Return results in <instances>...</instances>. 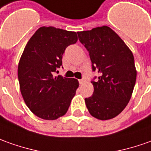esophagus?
I'll return each instance as SVG.
<instances>
[{
	"label": "esophagus",
	"mask_w": 151,
	"mask_h": 151,
	"mask_svg": "<svg viewBox=\"0 0 151 151\" xmlns=\"http://www.w3.org/2000/svg\"><path fill=\"white\" fill-rule=\"evenodd\" d=\"M79 82H80L81 85H82V84H84L85 81H84V79H81V80H79Z\"/></svg>",
	"instance_id": "1"
}]
</instances>
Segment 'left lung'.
<instances>
[{"instance_id": "1", "label": "left lung", "mask_w": 151, "mask_h": 151, "mask_svg": "<svg viewBox=\"0 0 151 151\" xmlns=\"http://www.w3.org/2000/svg\"><path fill=\"white\" fill-rule=\"evenodd\" d=\"M86 47L93 71V93L85 101L89 113L99 120L117 117L127 105L136 84L137 70L132 51L111 28L102 26L77 32Z\"/></svg>"}]
</instances>
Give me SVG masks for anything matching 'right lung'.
Here are the masks:
<instances>
[{
  "label": "right lung",
  "instance_id": "add662e5",
  "mask_svg": "<svg viewBox=\"0 0 151 151\" xmlns=\"http://www.w3.org/2000/svg\"><path fill=\"white\" fill-rule=\"evenodd\" d=\"M77 40L76 32L43 26L27 42L19 62L18 79L26 105L37 117L56 120L69 109L79 82L52 74L62 65L65 48Z\"/></svg>",
  "mask_w": 151,
  "mask_h": 151
}]
</instances>
